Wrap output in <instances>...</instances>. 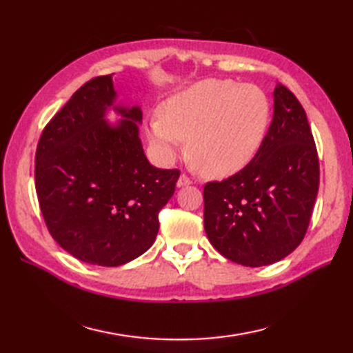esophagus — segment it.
<instances>
[{"label":"esophagus","instance_id":"1","mask_svg":"<svg viewBox=\"0 0 353 353\" xmlns=\"http://www.w3.org/2000/svg\"><path fill=\"white\" fill-rule=\"evenodd\" d=\"M191 183H192V181L188 176L181 174V177H179V181H177V188H183V186H188Z\"/></svg>","mask_w":353,"mask_h":353}]
</instances>
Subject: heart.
Here are the masks:
<instances>
[{"mask_svg":"<svg viewBox=\"0 0 353 353\" xmlns=\"http://www.w3.org/2000/svg\"><path fill=\"white\" fill-rule=\"evenodd\" d=\"M147 134L163 161H171L186 139V153L201 174L228 177L258 152L272 106L264 91L229 79H208L171 95Z\"/></svg>","mask_w":353,"mask_h":353,"instance_id":"heart-1","label":"heart"}]
</instances>
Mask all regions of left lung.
<instances>
[{
    "instance_id": "left-lung-1",
    "label": "left lung",
    "mask_w": 353,
    "mask_h": 353,
    "mask_svg": "<svg viewBox=\"0 0 353 353\" xmlns=\"http://www.w3.org/2000/svg\"><path fill=\"white\" fill-rule=\"evenodd\" d=\"M264 141L245 167L205 185V230L224 258L270 265L302 243L320 182L316 142L296 95L277 83Z\"/></svg>"
}]
</instances>
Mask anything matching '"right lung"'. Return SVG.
<instances>
[{"label": "right lung", "instance_id": "1", "mask_svg": "<svg viewBox=\"0 0 353 353\" xmlns=\"http://www.w3.org/2000/svg\"><path fill=\"white\" fill-rule=\"evenodd\" d=\"M109 108L122 117L105 119ZM142 110L117 103L112 74L89 80L45 127L34 182L51 236L88 264L118 267L153 245L157 214L179 170L153 167L139 139Z\"/></svg>", "mask_w": 353, "mask_h": 353}]
</instances>
